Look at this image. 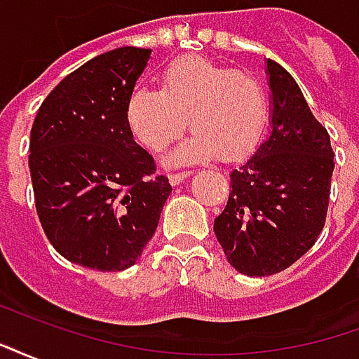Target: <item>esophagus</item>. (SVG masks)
I'll return each mask as SVG.
<instances>
[{
    "label": "esophagus",
    "instance_id": "34e87169",
    "mask_svg": "<svg viewBox=\"0 0 359 359\" xmlns=\"http://www.w3.org/2000/svg\"><path fill=\"white\" fill-rule=\"evenodd\" d=\"M190 175H192V171L172 172V175H169V182H171L172 187H177V184H180V182H184V180H187Z\"/></svg>",
    "mask_w": 359,
    "mask_h": 359
}]
</instances>
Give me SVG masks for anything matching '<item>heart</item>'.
I'll list each match as a JSON object with an SVG mask.
<instances>
[{
    "label": "heart",
    "instance_id": "obj_1",
    "mask_svg": "<svg viewBox=\"0 0 359 359\" xmlns=\"http://www.w3.org/2000/svg\"><path fill=\"white\" fill-rule=\"evenodd\" d=\"M188 126L192 136L167 156L182 165L219 156L236 161L248 156L264 134L267 97L248 73L200 55L175 59L161 73V88L136 86L126 102V121L151 151L167 148Z\"/></svg>",
    "mask_w": 359,
    "mask_h": 359
}]
</instances>
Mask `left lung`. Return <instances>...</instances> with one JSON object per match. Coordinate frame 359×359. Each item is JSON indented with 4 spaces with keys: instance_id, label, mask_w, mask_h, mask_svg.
<instances>
[{
    "instance_id": "left-lung-1",
    "label": "left lung",
    "mask_w": 359,
    "mask_h": 359,
    "mask_svg": "<svg viewBox=\"0 0 359 359\" xmlns=\"http://www.w3.org/2000/svg\"><path fill=\"white\" fill-rule=\"evenodd\" d=\"M269 134L231 171V194L215 217L226 262L248 277H267L300 259L321 233L331 192V138L290 73L265 59Z\"/></svg>"
}]
</instances>
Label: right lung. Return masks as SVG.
Listing matches in <instances>:
<instances>
[{
    "instance_id": "1",
    "label": "right lung",
    "mask_w": 359,
    "mask_h": 359,
    "mask_svg": "<svg viewBox=\"0 0 359 359\" xmlns=\"http://www.w3.org/2000/svg\"><path fill=\"white\" fill-rule=\"evenodd\" d=\"M151 50L117 48L65 76L36 113L30 177L51 246L82 267L123 271L138 262L171 184L133 138L126 102Z\"/></svg>"
}]
</instances>
